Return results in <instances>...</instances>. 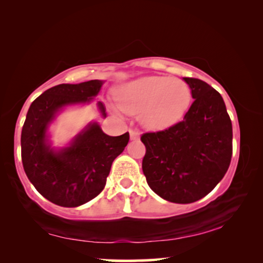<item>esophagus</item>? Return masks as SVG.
Returning <instances> with one entry per match:
<instances>
[{
    "label": "esophagus",
    "instance_id": "esophagus-1",
    "mask_svg": "<svg viewBox=\"0 0 263 263\" xmlns=\"http://www.w3.org/2000/svg\"><path fill=\"white\" fill-rule=\"evenodd\" d=\"M130 138L131 140H135V139H138L139 138V132L137 130H133V128H130Z\"/></svg>",
    "mask_w": 263,
    "mask_h": 263
}]
</instances>
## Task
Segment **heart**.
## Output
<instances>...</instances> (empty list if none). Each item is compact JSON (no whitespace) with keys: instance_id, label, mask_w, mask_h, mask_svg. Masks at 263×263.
<instances>
[{"instance_id":"heart-1","label":"heart","mask_w":263,"mask_h":263,"mask_svg":"<svg viewBox=\"0 0 263 263\" xmlns=\"http://www.w3.org/2000/svg\"><path fill=\"white\" fill-rule=\"evenodd\" d=\"M191 102L184 81L164 76L143 77L125 84L119 91V105L127 114H138L144 126L160 128L180 119Z\"/></svg>"}]
</instances>
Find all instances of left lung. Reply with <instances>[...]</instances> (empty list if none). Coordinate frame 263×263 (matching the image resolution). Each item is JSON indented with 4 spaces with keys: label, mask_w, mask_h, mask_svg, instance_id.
I'll return each instance as SVG.
<instances>
[{
    "label": "left lung",
    "mask_w": 263,
    "mask_h": 263,
    "mask_svg": "<svg viewBox=\"0 0 263 263\" xmlns=\"http://www.w3.org/2000/svg\"><path fill=\"white\" fill-rule=\"evenodd\" d=\"M184 81L194 99L184 119L140 138L146 147L143 172L148 186L176 203L210 193L226 174L233 152L232 122L221 95L201 79Z\"/></svg>",
    "instance_id": "obj_1"
}]
</instances>
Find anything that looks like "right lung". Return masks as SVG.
<instances>
[{"mask_svg":"<svg viewBox=\"0 0 263 263\" xmlns=\"http://www.w3.org/2000/svg\"><path fill=\"white\" fill-rule=\"evenodd\" d=\"M102 81L60 84L42 93L29 107L22 135L21 154L24 172L45 199L58 206L77 207L101 193L112 161L128 143V132L110 137L97 123H91L70 146L60 151L50 147L47 130L62 107L90 102L97 96ZM103 117L105 106L98 103Z\"/></svg>","mask_w":263,"mask_h":263,"instance_id":"right-lung-1","label":"right lung"}]
</instances>
